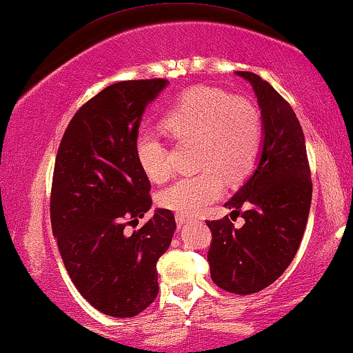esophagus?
Returning a JSON list of instances; mask_svg holds the SVG:
<instances>
[{"label": "esophagus", "mask_w": 353, "mask_h": 353, "mask_svg": "<svg viewBox=\"0 0 353 353\" xmlns=\"http://www.w3.org/2000/svg\"><path fill=\"white\" fill-rule=\"evenodd\" d=\"M175 219H176L178 226H183V224H186V221H189V216H186V214H181V213H176Z\"/></svg>", "instance_id": "34e87169"}]
</instances>
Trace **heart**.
<instances>
[{
  "label": "heart",
  "instance_id": "1",
  "mask_svg": "<svg viewBox=\"0 0 353 353\" xmlns=\"http://www.w3.org/2000/svg\"><path fill=\"white\" fill-rule=\"evenodd\" d=\"M162 127L178 143L196 141L194 175L176 178L161 189V207L181 214H197L223 196L229 183L247 178L261 154L263 117L252 100L197 85L168 106ZM135 156L145 175L164 180L170 172L165 143L154 134H141Z\"/></svg>",
  "mask_w": 353,
  "mask_h": 353
}]
</instances>
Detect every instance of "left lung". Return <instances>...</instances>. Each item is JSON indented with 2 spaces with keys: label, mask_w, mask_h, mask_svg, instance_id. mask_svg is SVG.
Returning <instances> with one entry per match:
<instances>
[{
  "label": "left lung",
  "mask_w": 353,
  "mask_h": 353,
  "mask_svg": "<svg viewBox=\"0 0 353 353\" xmlns=\"http://www.w3.org/2000/svg\"><path fill=\"white\" fill-rule=\"evenodd\" d=\"M236 74L258 97L263 151L250 180L226 202L231 218L207 221L212 231L207 258L213 282L243 296L268 288L293 261L307 224L312 180L303 127L288 101L258 74ZM234 214H243L242 228H233Z\"/></svg>",
  "instance_id": "1"
}]
</instances>
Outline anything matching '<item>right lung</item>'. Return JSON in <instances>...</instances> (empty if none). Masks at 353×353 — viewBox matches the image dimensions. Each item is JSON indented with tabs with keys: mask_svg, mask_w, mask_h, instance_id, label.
I'll list each match as a JSON object with an SVG mask.
<instances>
[{
	"mask_svg": "<svg viewBox=\"0 0 353 353\" xmlns=\"http://www.w3.org/2000/svg\"><path fill=\"white\" fill-rule=\"evenodd\" d=\"M167 79L121 81L76 111L60 141L50 224L71 282L97 310L117 319L156 299L157 259L176 229L167 208L132 234L151 208V183L135 156L141 114Z\"/></svg>",
	"mask_w": 353,
	"mask_h": 353,
	"instance_id": "right-lung-1",
	"label": "right lung"
}]
</instances>
